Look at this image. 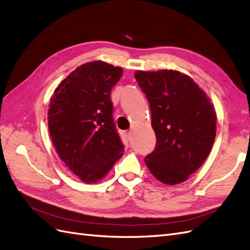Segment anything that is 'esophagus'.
Returning a JSON list of instances; mask_svg holds the SVG:
<instances>
[{"mask_svg": "<svg viewBox=\"0 0 250 250\" xmlns=\"http://www.w3.org/2000/svg\"><path fill=\"white\" fill-rule=\"evenodd\" d=\"M131 134H132V131H125V137L128 141H131Z\"/></svg>", "mask_w": 250, "mask_h": 250, "instance_id": "1", "label": "esophagus"}]
</instances>
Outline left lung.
I'll use <instances>...</instances> for the list:
<instances>
[{
	"label": "left lung",
	"mask_w": 250,
	"mask_h": 250,
	"mask_svg": "<svg viewBox=\"0 0 250 250\" xmlns=\"http://www.w3.org/2000/svg\"><path fill=\"white\" fill-rule=\"evenodd\" d=\"M156 135L152 153L144 161L165 185L184 183L208 156L216 137L217 117L209 98L190 76L178 71H137Z\"/></svg>",
	"instance_id": "1"
}]
</instances>
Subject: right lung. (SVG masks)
<instances>
[{
	"mask_svg": "<svg viewBox=\"0 0 250 250\" xmlns=\"http://www.w3.org/2000/svg\"><path fill=\"white\" fill-rule=\"evenodd\" d=\"M122 67L101 60L81 64L59 83L48 109L49 132L59 157L85 184L98 183L122 157L110 93Z\"/></svg>",
	"mask_w": 250,
	"mask_h": 250,
	"instance_id": "add662e5",
	"label": "right lung"
}]
</instances>
